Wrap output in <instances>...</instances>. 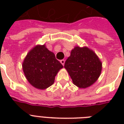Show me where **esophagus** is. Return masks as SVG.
Listing matches in <instances>:
<instances>
[{
	"label": "esophagus",
	"instance_id": "esophagus-1",
	"mask_svg": "<svg viewBox=\"0 0 124 124\" xmlns=\"http://www.w3.org/2000/svg\"><path fill=\"white\" fill-rule=\"evenodd\" d=\"M60 63H61V64H62V65H63V66H64V64H65V60H60Z\"/></svg>",
	"mask_w": 124,
	"mask_h": 124
}]
</instances>
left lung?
<instances>
[{"label":"left lung","instance_id":"8db88e82","mask_svg":"<svg viewBox=\"0 0 124 124\" xmlns=\"http://www.w3.org/2000/svg\"><path fill=\"white\" fill-rule=\"evenodd\" d=\"M64 68L74 84L79 88H87L100 77L102 64L95 53L87 47L75 46L66 60Z\"/></svg>","mask_w":124,"mask_h":124}]
</instances>
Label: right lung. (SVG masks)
<instances>
[{"instance_id":"1","label":"right lung","mask_w":124,"mask_h":124,"mask_svg":"<svg viewBox=\"0 0 124 124\" xmlns=\"http://www.w3.org/2000/svg\"><path fill=\"white\" fill-rule=\"evenodd\" d=\"M63 68L46 45H37L28 52L22 62V70L30 84L45 89L53 84L58 72Z\"/></svg>"}]
</instances>
